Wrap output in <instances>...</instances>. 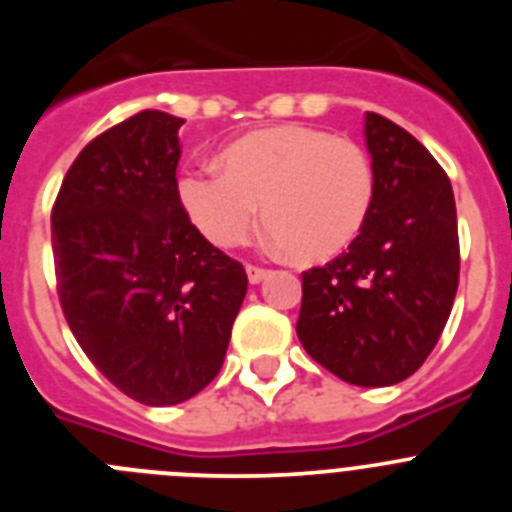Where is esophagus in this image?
Returning <instances> with one entry per match:
<instances>
[{
  "mask_svg": "<svg viewBox=\"0 0 512 512\" xmlns=\"http://www.w3.org/2000/svg\"><path fill=\"white\" fill-rule=\"evenodd\" d=\"M246 274H248V282L251 284H259L261 279L269 274V269H264V266H256V264H248L246 266Z\"/></svg>",
  "mask_w": 512,
  "mask_h": 512,
  "instance_id": "obj_1",
  "label": "esophagus"
}]
</instances>
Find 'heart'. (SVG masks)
I'll return each mask as SVG.
<instances>
[{"label": "heart", "mask_w": 512, "mask_h": 512, "mask_svg": "<svg viewBox=\"0 0 512 512\" xmlns=\"http://www.w3.org/2000/svg\"><path fill=\"white\" fill-rule=\"evenodd\" d=\"M179 202L215 246H241L261 220L297 259L341 253L364 228L377 197V169L361 143L307 125L256 130L230 143L223 166L189 164Z\"/></svg>", "instance_id": "b5f03b06"}]
</instances>
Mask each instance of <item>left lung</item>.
<instances>
[{
  "label": "left lung",
  "mask_w": 512,
  "mask_h": 512,
  "mask_svg": "<svg viewBox=\"0 0 512 512\" xmlns=\"http://www.w3.org/2000/svg\"><path fill=\"white\" fill-rule=\"evenodd\" d=\"M377 197L364 228L325 266L302 271L297 336L330 374L387 387L423 366L459 287V228L449 176L387 117L366 115Z\"/></svg>",
  "instance_id": "8db88e82"
}]
</instances>
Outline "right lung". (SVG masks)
<instances>
[{
	"instance_id": "add662e5",
	"label": "right lung",
	"mask_w": 512,
	"mask_h": 512,
	"mask_svg": "<svg viewBox=\"0 0 512 512\" xmlns=\"http://www.w3.org/2000/svg\"><path fill=\"white\" fill-rule=\"evenodd\" d=\"M182 117L140 110L87 143L51 210L63 318L94 366L143 405H176L217 377L246 297L241 261L179 202Z\"/></svg>"
}]
</instances>
